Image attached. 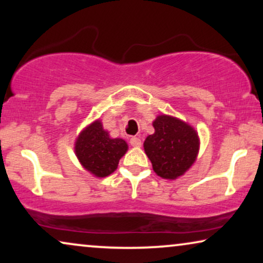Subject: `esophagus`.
<instances>
[{
    "label": "esophagus",
    "instance_id": "1",
    "mask_svg": "<svg viewBox=\"0 0 263 263\" xmlns=\"http://www.w3.org/2000/svg\"><path fill=\"white\" fill-rule=\"evenodd\" d=\"M130 145L133 147H140L141 146V140H140V138H136V136H134V138L130 139Z\"/></svg>",
    "mask_w": 263,
    "mask_h": 263
}]
</instances>
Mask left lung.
Returning a JSON list of instances; mask_svg holds the SVG:
<instances>
[{
  "instance_id": "obj_1",
  "label": "left lung",
  "mask_w": 263,
  "mask_h": 263,
  "mask_svg": "<svg viewBox=\"0 0 263 263\" xmlns=\"http://www.w3.org/2000/svg\"><path fill=\"white\" fill-rule=\"evenodd\" d=\"M154 134L143 147L158 176L175 179L194 164L199 152L197 133L178 118L161 115L153 122Z\"/></svg>"
}]
</instances>
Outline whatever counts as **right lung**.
I'll return each mask as SVG.
<instances>
[{
    "label": "right lung",
    "mask_w": 263,
    "mask_h": 263,
    "mask_svg": "<svg viewBox=\"0 0 263 263\" xmlns=\"http://www.w3.org/2000/svg\"><path fill=\"white\" fill-rule=\"evenodd\" d=\"M127 149V142L122 139H111L100 121L88 125L75 142V154L81 165L97 177L112 174Z\"/></svg>",
    "instance_id": "add662e5"
}]
</instances>
